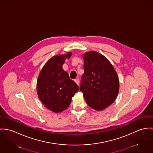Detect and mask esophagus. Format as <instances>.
Returning <instances> with one entry per match:
<instances>
[{"mask_svg":"<svg viewBox=\"0 0 153 153\" xmlns=\"http://www.w3.org/2000/svg\"><path fill=\"white\" fill-rule=\"evenodd\" d=\"M74 82L76 83L77 85H79V79H74Z\"/></svg>","mask_w":153,"mask_h":153,"instance_id":"34e87169","label":"esophagus"}]
</instances>
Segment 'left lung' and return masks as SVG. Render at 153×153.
I'll list each match as a JSON object with an SVG mask.
<instances>
[{
	"instance_id": "obj_1",
	"label": "left lung",
	"mask_w": 153,
	"mask_h": 153,
	"mask_svg": "<svg viewBox=\"0 0 153 153\" xmlns=\"http://www.w3.org/2000/svg\"><path fill=\"white\" fill-rule=\"evenodd\" d=\"M83 57L85 72L80 90L87 104L91 108L101 111L116 99L119 91V77L111 63L102 54L88 51Z\"/></svg>"
}]
</instances>
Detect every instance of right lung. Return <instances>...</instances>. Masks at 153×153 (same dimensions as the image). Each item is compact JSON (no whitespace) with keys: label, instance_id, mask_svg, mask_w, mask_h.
Wrapping results in <instances>:
<instances>
[{"label":"right lung","instance_id":"right-lung-1","mask_svg":"<svg viewBox=\"0 0 153 153\" xmlns=\"http://www.w3.org/2000/svg\"><path fill=\"white\" fill-rule=\"evenodd\" d=\"M71 56V53L68 52L52 57L45 65L37 79L36 88L39 98L46 108L54 113L65 110L79 90L62 68L66 59Z\"/></svg>","mask_w":153,"mask_h":153}]
</instances>
